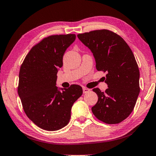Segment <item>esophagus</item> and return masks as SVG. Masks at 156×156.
Returning <instances> with one entry per match:
<instances>
[{
    "instance_id": "obj_1",
    "label": "esophagus",
    "mask_w": 156,
    "mask_h": 156,
    "mask_svg": "<svg viewBox=\"0 0 156 156\" xmlns=\"http://www.w3.org/2000/svg\"><path fill=\"white\" fill-rule=\"evenodd\" d=\"M90 91V89H88V88H87V87H83V94L89 92Z\"/></svg>"
}]
</instances>
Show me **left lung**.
<instances>
[{"mask_svg": "<svg viewBox=\"0 0 156 156\" xmlns=\"http://www.w3.org/2000/svg\"><path fill=\"white\" fill-rule=\"evenodd\" d=\"M77 37L92 51L96 69L107 72L105 92L98 87L92 90L98 97L92 113L106 124H119L133 111L140 92V73L133 53L112 31L97 30Z\"/></svg>", "mask_w": 156, "mask_h": 156, "instance_id": "1", "label": "left lung"}]
</instances>
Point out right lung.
I'll list each match as a JSON object with an SVG mask.
<instances>
[{
    "label": "right lung",
    "mask_w": 156,
    "mask_h": 156,
    "mask_svg": "<svg viewBox=\"0 0 156 156\" xmlns=\"http://www.w3.org/2000/svg\"><path fill=\"white\" fill-rule=\"evenodd\" d=\"M75 39L74 34L45 38L30 49L20 67L17 92L23 111L43 130L55 131L68 124L72 106L83 94L78 85L68 89L56 86L64 54Z\"/></svg>",
    "instance_id": "obj_1"
}]
</instances>
